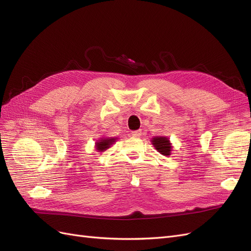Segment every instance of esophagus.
Masks as SVG:
<instances>
[{
	"label": "esophagus",
	"mask_w": 251,
	"mask_h": 251,
	"mask_svg": "<svg viewBox=\"0 0 251 251\" xmlns=\"http://www.w3.org/2000/svg\"><path fill=\"white\" fill-rule=\"evenodd\" d=\"M131 135L133 136V137H140V136H141V131L140 130H138V131H132Z\"/></svg>",
	"instance_id": "obj_1"
}]
</instances>
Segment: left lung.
I'll list each match as a JSON object with an SVG mask.
<instances>
[{"label":"left lung","instance_id":"1","mask_svg":"<svg viewBox=\"0 0 251 251\" xmlns=\"http://www.w3.org/2000/svg\"><path fill=\"white\" fill-rule=\"evenodd\" d=\"M151 143L159 153L164 156H170L172 151V144L170 139L163 137V136H158V137L151 138Z\"/></svg>","mask_w":251,"mask_h":251}]
</instances>
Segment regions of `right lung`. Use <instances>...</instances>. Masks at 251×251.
<instances>
[{
	"label": "right lung",
	"mask_w": 251,
	"mask_h": 251,
	"mask_svg": "<svg viewBox=\"0 0 251 251\" xmlns=\"http://www.w3.org/2000/svg\"><path fill=\"white\" fill-rule=\"evenodd\" d=\"M116 139L117 138H113V137H111V138H101L100 141L96 142L95 148L98 151H102L104 150L109 149L111 147V144H113L114 142L116 141Z\"/></svg>",
	"instance_id": "add662e5"
}]
</instances>
